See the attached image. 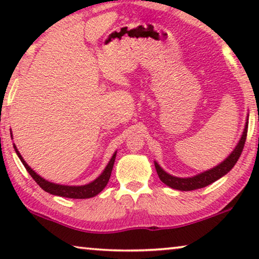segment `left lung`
<instances>
[{
  "instance_id": "8db88e82",
  "label": "left lung",
  "mask_w": 259,
  "mask_h": 259,
  "mask_svg": "<svg viewBox=\"0 0 259 259\" xmlns=\"http://www.w3.org/2000/svg\"><path fill=\"white\" fill-rule=\"evenodd\" d=\"M247 133H248V119H247V122H245L243 134L241 136L238 145L235 146L233 152H232L231 154L222 162V163H219L217 166H214V168L209 169L202 174L196 175V176L188 177V178H179V177H175V176H171V175L166 174L164 170L157 164V162H154L156 172L159 175V178L161 179L162 183L165 184V185H168L169 187L175 188V190H179V191H193V190H198V188H202L210 185V184H212L213 182L218 181L219 178L225 176V175L235 165L236 162H238L241 153H242V150L244 147L245 139H247Z\"/></svg>"
}]
</instances>
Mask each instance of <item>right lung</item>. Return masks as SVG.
I'll return each instance as SVG.
<instances>
[{"mask_svg":"<svg viewBox=\"0 0 259 259\" xmlns=\"http://www.w3.org/2000/svg\"><path fill=\"white\" fill-rule=\"evenodd\" d=\"M11 137H12V134H11ZM14 147L17 155H18L20 161L23 162L26 170H27L28 174L32 176V178L37 183V185L40 186L43 191L50 193L52 195L64 196V198H69V199H89V198H94V196L97 195L98 193L102 192L105 188V186L107 185L109 177H111L114 161H115V156H116V152H115L113 154L112 159L109 160L106 168L104 169L102 175H100L98 178H96L94 182L82 186H67V185H59V184L48 182L46 179H43L41 176H38V175L35 172L27 163H26L25 160L23 159V156L20 155L19 151L17 150L15 144H14Z\"/></svg>","mask_w":259,"mask_h":259,"instance_id":"add662e5","label":"right lung"}]
</instances>
